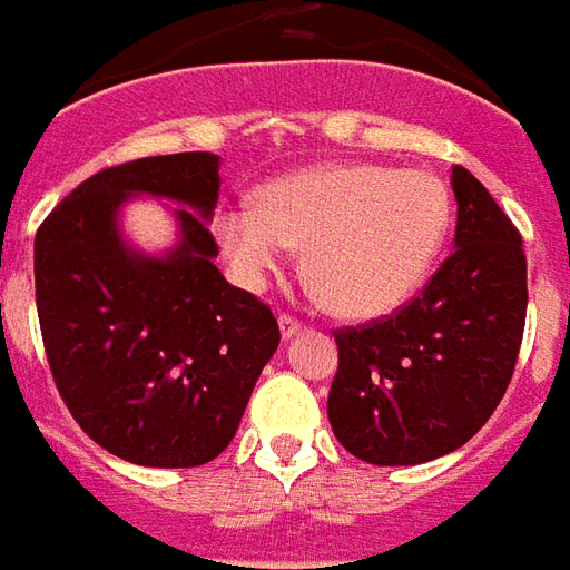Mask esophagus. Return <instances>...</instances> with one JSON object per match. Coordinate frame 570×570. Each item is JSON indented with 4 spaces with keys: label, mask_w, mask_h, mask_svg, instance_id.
<instances>
[{
    "label": "esophagus",
    "mask_w": 570,
    "mask_h": 570,
    "mask_svg": "<svg viewBox=\"0 0 570 570\" xmlns=\"http://www.w3.org/2000/svg\"><path fill=\"white\" fill-rule=\"evenodd\" d=\"M279 331H282V340H291V336L301 334L303 325L294 318V315H279Z\"/></svg>",
    "instance_id": "obj_1"
}]
</instances>
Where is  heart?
I'll use <instances>...</instances> for the list:
<instances>
[{
  "mask_svg": "<svg viewBox=\"0 0 570 570\" xmlns=\"http://www.w3.org/2000/svg\"><path fill=\"white\" fill-rule=\"evenodd\" d=\"M450 190L434 173L322 164L276 178L255 206H224L212 234L245 288H264L291 245L327 309L371 318L410 301L450 234Z\"/></svg>",
  "mask_w": 570,
  "mask_h": 570,
  "instance_id": "heart-1",
  "label": "heart"
}]
</instances>
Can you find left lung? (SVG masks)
Listing matches in <instances>:
<instances>
[{
    "label": "left lung",
    "mask_w": 570,
    "mask_h": 570,
    "mask_svg": "<svg viewBox=\"0 0 570 570\" xmlns=\"http://www.w3.org/2000/svg\"><path fill=\"white\" fill-rule=\"evenodd\" d=\"M452 190L455 252L428 288L394 315L334 334L327 419L367 464H422L464 446L517 367L529 306L522 236L464 166H452Z\"/></svg>",
    "instance_id": "8db88e82"
}]
</instances>
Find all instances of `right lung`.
Masks as SVG:
<instances>
[{"instance_id": "obj_1", "label": "right lung", "mask_w": 570, "mask_h": 570, "mask_svg": "<svg viewBox=\"0 0 570 570\" xmlns=\"http://www.w3.org/2000/svg\"><path fill=\"white\" fill-rule=\"evenodd\" d=\"M218 166L209 151L109 166L36 234V306L57 392L87 438L142 468L222 455L279 348L267 303L215 267ZM136 196L179 203V243L164 256L119 230Z\"/></svg>"}]
</instances>
